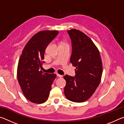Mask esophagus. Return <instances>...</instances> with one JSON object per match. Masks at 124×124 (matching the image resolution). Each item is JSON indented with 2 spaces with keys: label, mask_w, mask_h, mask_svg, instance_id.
I'll return each instance as SVG.
<instances>
[{
  "label": "esophagus",
  "mask_w": 124,
  "mask_h": 124,
  "mask_svg": "<svg viewBox=\"0 0 124 124\" xmlns=\"http://www.w3.org/2000/svg\"><path fill=\"white\" fill-rule=\"evenodd\" d=\"M57 76L58 77L61 78H62V77H63V75H60V74H57Z\"/></svg>",
  "instance_id": "1"
}]
</instances>
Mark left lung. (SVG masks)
<instances>
[{
	"instance_id": "1",
	"label": "left lung",
	"mask_w": 124,
	"mask_h": 124,
	"mask_svg": "<svg viewBox=\"0 0 124 124\" xmlns=\"http://www.w3.org/2000/svg\"><path fill=\"white\" fill-rule=\"evenodd\" d=\"M72 40L70 61L76 67L75 77L66 75L64 95L74 102H85L91 97L101 80L102 63L99 50L85 33L75 29L67 31Z\"/></svg>"
}]
</instances>
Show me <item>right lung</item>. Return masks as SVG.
<instances>
[{"label": "right lung", "instance_id": "right-lung-1", "mask_svg": "<svg viewBox=\"0 0 124 124\" xmlns=\"http://www.w3.org/2000/svg\"><path fill=\"white\" fill-rule=\"evenodd\" d=\"M57 31H43L31 38L18 61L17 77L23 93L29 101L43 103L47 100L55 74L43 73L46 48L58 34Z\"/></svg>", "mask_w": 124, "mask_h": 124}]
</instances>
